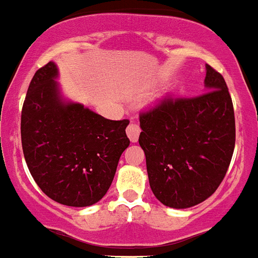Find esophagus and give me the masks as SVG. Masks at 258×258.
Segmentation results:
<instances>
[{
	"label": "esophagus",
	"instance_id": "34e87169",
	"mask_svg": "<svg viewBox=\"0 0 258 258\" xmlns=\"http://www.w3.org/2000/svg\"><path fill=\"white\" fill-rule=\"evenodd\" d=\"M125 133H127V136L130 138V140L133 143L138 142L139 139V134H140V127L135 123H130L127 130H125Z\"/></svg>",
	"mask_w": 258,
	"mask_h": 258
}]
</instances>
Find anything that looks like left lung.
I'll use <instances>...</instances> for the list:
<instances>
[{"label":"left lung","mask_w":258,"mask_h":258,"mask_svg":"<svg viewBox=\"0 0 258 258\" xmlns=\"http://www.w3.org/2000/svg\"><path fill=\"white\" fill-rule=\"evenodd\" d=\"M194 98L166 99L140 115L149 186L162 205L189 209L218 189L235 148V114L223 76L206 64Z\"/></svg>","instance_id":"1"}]
</instances>
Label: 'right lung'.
<instances>
[{
    "label": "right lung",
    "instance_id": "right-lung-1",
    "mask_svg": "<svg viewBox=\"0 0 258 258\" xmlns=\"http://www.w3.org/2000/svg\"><path fill=\"white\" fill-rule=\"evenodd\" d=\"M53 61L30 82L21 116L26 164L45 196L72 207L103 198L130 146L128 120H110L64 98Z\"/></svg>",
    "mask_w": 258,
    "mask_h": 258
}]
</instances>
